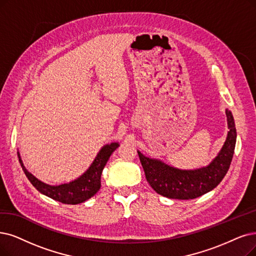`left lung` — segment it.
Segmentation results:
<instances>
[{"label":"left lung","instance_id":"8db88e82","mask_svg":"<svg viewBox=\"0 0 256 256\" xmlns=\"http://www.w3.org/2000/svg\"><path fill=\"white\" fill-rule=\"evenodd\" d=\"M228 136L226 142L208 166L194 170L170 167L160 160L145 156L140 151L138 158L149 185L162 196L176 200L196 198L216 188L229 170L233 158L236 128L231 112L226 110Z\"/></svg>","mask_w":256,"mask_h":256}]
</instances>
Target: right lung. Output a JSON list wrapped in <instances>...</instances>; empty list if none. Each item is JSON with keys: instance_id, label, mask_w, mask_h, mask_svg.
Segmentation results:
<instances>
[{"instance_id": "obj_1", "label": "right lung", "mask_w": 256, "mask_h": 256, "mask_svg": "<svg viewBox=\"0 0 256 256\" xmlns=\"http://www.w3.org/2000/svg\"><path fill=\"white\" fill-rule=\"evenodd\" d=\"M118 146V142H111V144L105 145L100 150L94 160L85 173L72 182L62 184V185L58 186H50L48 184L38 180L25 168L18 152V156L27 178L38 191L60 202L68 204V205H76V204H80L92 198L100 190L102 172H103V169L110 156L112 154V152Z\"/></svg>"}]
</instances>
